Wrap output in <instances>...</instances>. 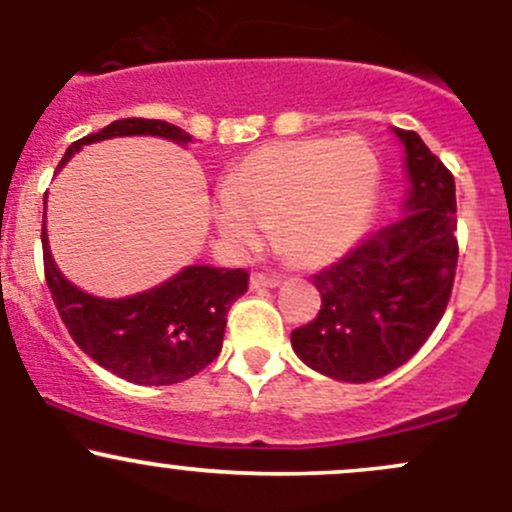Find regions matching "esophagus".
<instances>
[{"label":"esophagus","instance_id":"obj_1","mask_svg":"<svg viewBox=\"0 0 512 512\" xmlns=\"http://www.w3.org/2000/svg\"><path fill=\"white\" fill-rule=\"evenodd\" d=\"M280 285V280H277L275 275H265V272H252L250 277V287H277Z\"/></svg>","mask_w":512,"mask_h":512}]
</instances>
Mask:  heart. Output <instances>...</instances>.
I'll use <instances>...</instances> for the list:
<instances>
[{"label": "heart", "instance_id": "heart-1", "mask_svg": "<svg viewBox=\"0 0 512 512\" xmlns=\"http://www.w3.org/2000/svg\"><path fill=\"white\" fill-rule=\"evenodd\" d=\"M379 195V160L361 138H299L255 148L225 178L215 225L235 250H255L275 225L297 265L322 267L361 237Z\"/></svg>", "mask_w": 512, "mask_h": 512}]
</instances>
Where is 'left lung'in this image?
<instances>
[{"label":"left lung","instance_id":"obj_1","mask_svg":"<svg viewBox=\"0 0 512 512\" xmlns=\"http://www.w3.org/2000/svg\"><path fill=\"white\" fill-rule=\"evenodd\" d=\"M406 148L409 213L369 232L349 255L312 277L317 317L292 332L299 359L349 384L381 379L426 344L441 322L458 265L456 183L416 131Z\"/></svg>","mask_w":512,"mask_h":512}]
</instances>
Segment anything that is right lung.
<instances>
[{
  "label": "right lung",
  "mask_w": 512,
  "mask_h": 512,
  "mask_svg": "<svg viewBox=\"0 0 512 512\" xmlns=\"http://www.w3.org/2000/svg\"><path fill=\"white\" fill-rule=\"evenodd\" d=\"M116 136H160L188 143L183 128L158 118H121L69 146L59 165L81 146ZM44 277L71 339L103 369L143 386H168L200 374L223 349L227 312L247 292V270L190 265L173 280L126 299H101L71 285L51 260L41 227Z\"/></svg>",
  "instance_id": "1"
}]
</instances>
